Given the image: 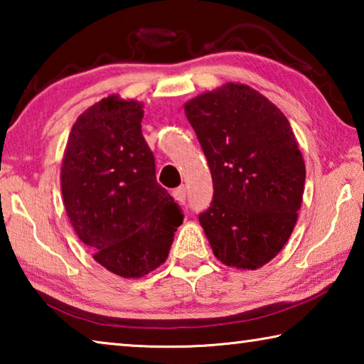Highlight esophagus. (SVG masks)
<instances>
[{
	"instance_id": "obj_1",
	"label": "esophagus",
	"mask_w": 364,
	"mask_h": 364,
	"mask_svg": "<svg viewBox=\"0 0 364 364\" xmlns=\"http://www.w3.org/2000/svg\"><path fill=\"white\" fill-rule=\"evenodd\" d=\"M173 197L175 199L180 202V204H184V202H186V197H188V189H186V186H180V188H176L175 191H173Z\"/></svg>"
}]
</instances>
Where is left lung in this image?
Instances as JSON below:
<instances>
[{
  "label": "left lung",
  "instance_id": "left-lung-1",
  "mask_svg": "<svg viewBox=\"0 0 364 364\" xmlns=\"http://www.w3.org/2000/svg\"><path fill=\"white\" fill-rule=\"evenodd\" d=\"M213 181L199 215L215 257L257 269L278 255L297 221L305 164L284 114L250 86L228 83L184 106Z\"/></svg>",
  "mask_w": 364,
  "mask_h": 364
}]
</instances>
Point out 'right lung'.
<instances>
[{
  "label": "right lung",
  "mask_w": 364,
  "mask_h": 364,
  "mask_svg": "<svg viewBox=\"0 0 364 364\" xmlns=\"http://www.w3.org/2000/svg\"><path fill=\"white\" fill-rule=\"evenodd\" d=\"M136 101L104 97L73 123L60 170L65 212L97 263L139 278L167 260L183 210L156 180Z\"/></svg>",
  "instance_id": "1"
}]
</instances>
